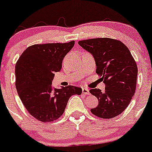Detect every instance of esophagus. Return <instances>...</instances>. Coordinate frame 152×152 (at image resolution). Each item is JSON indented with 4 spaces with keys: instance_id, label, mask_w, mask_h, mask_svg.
I'll list each match as a JSON object with an SVG mask.
<instances>
[{
    "instance_id": "esophagus-1",
    "label": "esophagus",
    "mask_w": 152,
    "mask_h": 152,
    "mask_svg": "<svg viewBox=\"0 0 152 152\" xmlns=\"http://www.w3.org/2000/svg\"><path fill=\"white\" fill-rule=\"evenodd\" d=\"M83 93L84 94H89L90 92H89V89L87 88H83Z\"/></svg>"
}]
</instances>
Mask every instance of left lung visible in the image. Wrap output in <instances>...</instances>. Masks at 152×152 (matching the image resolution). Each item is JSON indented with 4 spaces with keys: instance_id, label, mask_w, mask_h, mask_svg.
Masks as SVG:
<instances>
[{
    "instance_id": "left-lung-1",
    "label": "left lung",
    "mask_w": 152,
    "mask_h": 152,
    "mask_svg": "<svg viewBox=\"0 0 152 152\" xmlns=\"http://www.w3.org/2000/svg\"><path fill=\"white\" fill-rule=\"evenodd\" d=\"M78 43L93 55L96 73L105 84L104 91H89L98 99L97 106L91 112L106 119L118 115L129 105L137 86L138 69L130 50L121 41L111 38H94Z\"/></svg>"
}]
</instances>
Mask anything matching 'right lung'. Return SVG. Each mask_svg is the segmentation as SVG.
I'll return each mask as SVG.
<instances>
[{
    "instance_id": "1",
    "label": "right lung",
    "mask_w": 152,
    "mask_h": 152,
    "mask_svg": "<svg viewBox=\"0 0 152 152\" xmlns=\"http://www.w3.org/2000/svg\"><path fill=\"white\" fill-rule=\"evenodd\" d=\"M74 43L35 44L27 48L16 62L17 92L28 113L38 121L49 122L59 118L69 97L82 94V88L76 86H52L55 73L60 71L64 58Z\"/></svg>"
}]
</instances>
